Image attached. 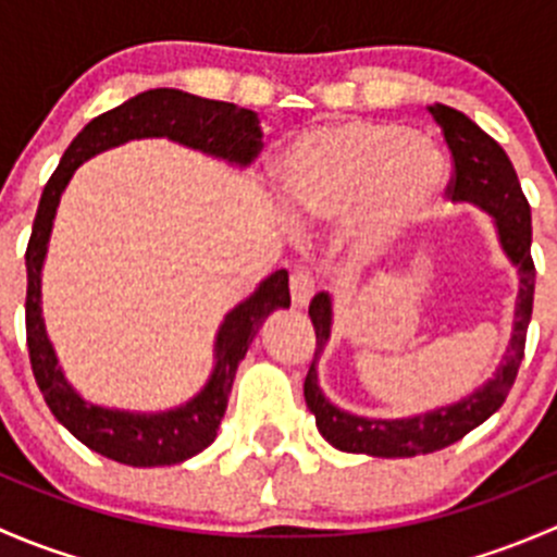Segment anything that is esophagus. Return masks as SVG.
I'll list each match as a JSON object with an SVG mask.
<instances>
[{"label":"esophagus","instance_id":"34e87169","mask_svg":"<svg viewBox=\"0 0 557 557\" xmlns=\"http://www.w3.org/2000/svg\"><path fill=\"white\" fill-rule=\"evenodd\" d=\"M314 294V274L307 267H296L290 272V299L294 307H307Z\"/></svg>","mask_w":557,"mask_h":557}]
</instances>
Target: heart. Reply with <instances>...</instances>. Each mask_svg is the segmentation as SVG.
<instances>
[{"instance_id":"1","label":"heart","mask_w":557,"mask_h":557,"mask_svg":"<svg viewBox=\"0 0 557 557\" xmlns=\"http://www.w3.org/2000/svg\"><path fill=\"white\" fill-rule=\"evenodd\" d=\"M280 174L288 201L305 215L367 210L374 245L429 215L445 185V164L429 143L380 121L307 128L285 148Z\"/></svg>"}]
</instances>
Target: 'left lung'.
<instances>
[{"mask_svg":"<svg viewBox=\"0 0 557 557\" xmlns=\"http://www.w3.org/2000/svg\"><path fill=\"white\" fill-rule=\"evenodd\" d=\"M431 115L440 123L442 137H445L453 159V174L445 194L453 201H474L482 210L491 212L496 218L504 250L520 269L515 334L496 380H491L474 396L463 398L460 404L409 420L356 418V414L342 412L334 404H329V398L318 387L314 361H318L320 350L329 339L331 305L325 294L314 296L310 301V318L318 345H314V358L305 377V398L320 434L345 453H367L377 455V458H412V455H429L455 445L469 431L485 423L507 401L509 391L518 380L522 356H525V334L533 312V285H536V267H533L531 258V205L522 194L512 161L507 159L504 148L491 134L482 132L471 117L447 104L436 102L431 107Z\"/></svg>","mask_w":557,"mask_h":557,"instance_id":"1","label":"left lung"}]
</instances>
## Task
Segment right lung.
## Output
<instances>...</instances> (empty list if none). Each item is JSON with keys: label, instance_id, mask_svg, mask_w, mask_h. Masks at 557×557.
Masks as SVG:
<instances>
[{"label": "right lung", "instance_id": "obj_1", "mask_svg": "<svg viewBox=\"0 0 557 557\" xmlns=\"http://www.w3.org/2000/svg\"><path fill=\"white\" fill-rule=\"evenodd\" d=\"M134 137H170L188 148L221 156V159L250 164L261 153V128L252 110L218 99H201L174 88H153L137 94L115 110L94 117L70 143L59 166L45 183L39 207L26 247V345H29L32 372L42 391L50 412L94 453L126 466H172L212 445L221 418L226 414L228 393L234 374L245 358L252 336L261 329L263 318L280 307L290 305L288 272L280 269L263 280L261 288L228 312L218 334V363L205 391L185 407L164 414H128L94 407L72 393L64 374L55 367L53 347L45 336L42 310H39V269L48 250L50 226L61 190L70 183L72 172L91 156Z\"/></svg>", "mask_w": 557, "mask_h": 557}]
</instances>
